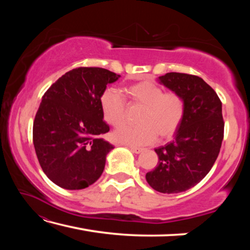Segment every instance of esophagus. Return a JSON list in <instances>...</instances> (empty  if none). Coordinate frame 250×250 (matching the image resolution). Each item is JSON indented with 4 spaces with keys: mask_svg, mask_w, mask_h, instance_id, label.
I'll list each match as a JSON object with an SVG mask.
<instances>
[{
    "mask_svg": "<svg viewBox=\"0 0 250 250\" xmlns=\"http://www.w3.org/2000/svg\"><path fill=\"white\" fill-rule=\"evenodd\" d=\"M129 149L133 152V153L135 154H140L141 152H143V149L142 147H137V146H130Z\"/></svg>",
    "mask_w": 250,
    "mask_h": 250,
    "instance_id": "34e87169",
    "label": "esophagus"
}]
</instances>
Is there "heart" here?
I'll return each instance as SVG.
<instances>
[{"label":"heart","mask_w":250,"mask_h":250,"mask_svg":"<svg viewBox=\"0 0 250 250\" xmlns=\"http://www.w3.org/2000/svg\"><path fill=\"white\" fill-rule=\"evenodd\" d=\"M126 94L132 104L145 107L140 117L142 125L118 126L112 134L117 142L133 146H146L153 143L158 133L162 138H167L176 132L184 117V101L181 96L175 92H164L151 82L134 83L126 89ZM100 108L109 125L116 126L125 120V101L115 88L104 90Z\"/></svg>","instance_id":"1"}]
</instances>
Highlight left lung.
I'll list each match as a JSON object with an SVG mask.
<instances>
[{
  "instance_id": "8db88e82",
  "label": "left lung",
  "mask_w": 250,
  "mask_h": 250,
  "mask_svg": "<svg viewBox=\"0 0 250 250\" xmlns=\"http://www.w3.org/2000/svg\"><path fill=\"white\" fill-rule=\"evenodd\" d=\"M158 82L184 101V117L174 140L154 149L159 162L146 174L160 193L185 192L204 179L216 161L224 138L222 103L197 76L167 73Z\"/></svg>"
}]
</instances>
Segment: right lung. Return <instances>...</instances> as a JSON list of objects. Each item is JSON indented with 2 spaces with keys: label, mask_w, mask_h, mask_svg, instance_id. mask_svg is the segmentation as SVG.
I'll list each match as a JSON object with an SVG mask.
<instances>
[{
  "label": "right lung",
  "mask_w": 250,
  "mask_h": 250,
  "mask_svg": "<svg viewBox=\"0 0 250 250\" xmlns=\"http://www.w3.org/2000/svg\"><path fill=\"white\" fill-rule=\"evenodd\" d=\"M120 75L98 67H79L62 75L42 98L33 125V143L48 179L65 189H83L103 174L113 149L100 108L107 84Z\"/></svg>",
  "instance_id": "1"
}]
</instances>
